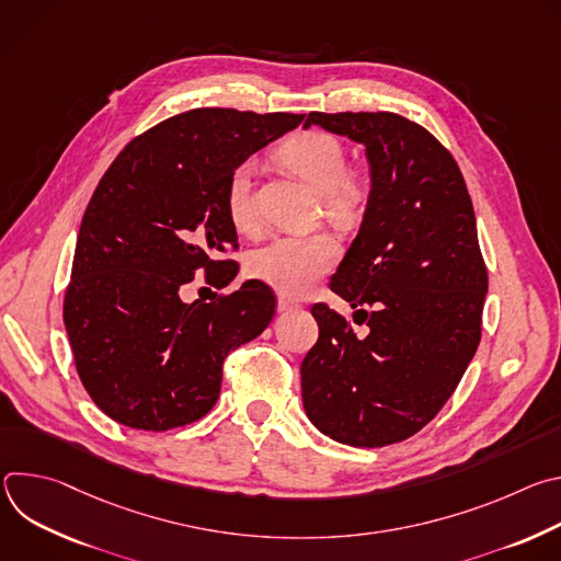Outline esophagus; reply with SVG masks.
Masks as SVG:
<instances>
[{
	"label": "esophagus",
	"instance_id": "34e87169",
	"mask_svg": "<svg viewBox=\"0 0 561 561\" xmlns=\"http://www.w3.org/2000/svg\"><path fill=\"white\" fill-rule=\"evenodd\" d=\"M293 308H297V301H295V299H290V297H286V295H277V310H279V312H288V310H293Z\"/></svg>",
	"mask_w": 561,
	"mask_h": 561
}]
</instances>
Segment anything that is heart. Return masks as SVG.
<instances>
[{"label":"heart","mask_w":561,"mask_h":561,"mask_svg":"<svg viewBox=\"0 0 561 561\" xmlns=\"http://www.w3.org/2000/svg\"><path fill=\"white\" fill-rule=\"evenodd\" d=\"M279 157L322 195L331 219L342 226L357 219L366 188L348 173V157L337 137L319 130L299 133L279 148ZM253 173L255 164L249 159L230 173L226 184V215L237 230H251L255 224ZM337 260L340 244L329 232L282 234L251 255L249 273L279 295L301 297L335 268Z\"/></svg>","instance_id":"obj_1"}]
</instances>
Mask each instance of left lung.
Returning <instances> with one entry per match:
<instances>
[{
	"label": "left lung",
	"instance_id": "obj_1",
	"mask_svg": "<svg viewBox=\"0 0 561 561\" xmlns=\"http://www.w3.org/2000/svg\"><path fill=\"white\" fill-rule=\"evenodd\" d=\"M366 148L364 219L331 288L362 314L314 304L319 340L301 362L308 420L335 442L377 448L424 428L457 388L482 337L489 273L453 154L394 113H310Z\"/></svg>",
	"mask_w": 561,
	"mask_h": 561
}]
</instances>
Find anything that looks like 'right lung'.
I'll return each mask as SVG.
<instances>
[{
  "instance_id": "add662e5",
  "label": "right lung",
  "mask_w": 561,
  "mask_h": 561,
  "mask_svg": "<svg viewBox=\"0 0 561 561\" xmlns=\"http://www.w3.org/2000/svg\"><path fill=\"white\" fill-rule=\"evenodd\" d=\"M304 115L195 108L133 139L98 184L79 226L64 324L93 402L137 431L202 420L217 402L226 355L275 314L273 290L249 279L217 301L184 304L204 271L228 284L237 249L226 184Z\"/></svg>"
}]
</instances>
